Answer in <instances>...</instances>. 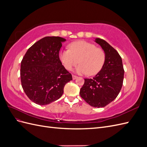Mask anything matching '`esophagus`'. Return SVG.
Instances as JSON below:
<instances>
[{"mask_svg": "<svg viewBox=\"0 0 147 147\" xmlns=\"http://www.w3.org/2000/svg\"><path fill=\"white\" fill-rule=\"evenodd\" d=\"M77 78V77L76 76V75H72V78L73 80H75Z\"/></svg>", "mask_w": 147, "mask_h": 147, "instance_id": "34e87169", "label": "esophagus"}]
</instances>
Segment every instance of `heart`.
I'll list each match as a JSON object with an SVG mask.
<instances>
[{
	"instance_id": "b5f03b06",
	"label": "heart",
	"mask_w": 147,
	"mask_h": 147,
	"mask_svg": "<svg viewBox=\"0 0 147 147\" xmlns=\"http://www.w3.org/2000/svg\"><path fill=\"white\" fill-rule=\"evenodd\" d=\"M59 59L67 70H72L79 63L80 65L76 69L78 74L93 75L103 67L105 54L101 48L96 47L94 44L79 40L71 43L69 50L60 51Z\"/></svg>"
}]
</instances>
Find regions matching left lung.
I'll list each match as a JSON object with an SVG mask.
<instances>
[{
	"label": "left lung",
	"mask_w": 147,
	"mask_h": 147,
	"mask_svg": "<svg viewBox=\"0 0 147 147\" xmlns=\"http://www.w3.org/2000/svg\"><path fill=\"white\" fill-rule=\"evenodd\" d=\"M95 42L105 52V63L96 76L84 78L80 94L91 106L100 108L118 96L123 86L124 70L121 57L115 48L101 38H96Z\"/></svg>",
	"instance_id": "left-lung-1"
}]
</instances>
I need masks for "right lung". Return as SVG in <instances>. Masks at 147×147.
Returning <instances> with one entry per match:
<instances>
[{"label": "right lung", "mask_w": 147, "mask_h": 147, "mask_svg": "<svg viewBox=\"0 0 147 147\" xmlns=\"http://www.w3.org/2000/svg\"><path fill=\"white\" fill-rule=\"evenodd\" d=\"M60 37H45L35 42L26 53L21 63V85L34 103L43 105L63 95L65 84L72 80L70 73L62 64L59 53Z\"/></svg>", "instance_id": "obj_1"}]
</instances>
